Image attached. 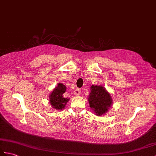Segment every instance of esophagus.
Returning a JSON list of instances; mask_svg holds the SVG:
<instances>
[{"label":"esophagus","mask_w":156,"mask_h":156,"mask_svg":"<svg viewBox=\"0 0 156 156\" xmlns=\"http://www.w3.org/2000/svg\"><path fill=\"white\" fill-rule=\"evenodd\" d=\"M81 93V90L79 89H76L75 90H74V94L75 95H79Z\"/></svg>","instance_id":"34e87169"}]
</instances>
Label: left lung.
<instances>
[{
    "label": "left lung",
    "instance_id": "8db88e82",
    "mask_svg": "<svg viewBox=\"0 0 156 156\" xmlns=\"http://www.w3.org/2000/svg\"><path fill=\"white\" fill-rule=\"evenodd\" d=\"M90 89L88 98L90 107L98 116L105 115L112 104L111 94L102 86L92 85Z\"/></svg>",
    "mask_w": 156,
    "mask_h": 156
}]
</instances>
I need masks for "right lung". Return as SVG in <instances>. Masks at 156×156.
Wrapping results in <instances>:
<instances>
[{
  "instance_id": "obj_1",
  "label": "right lung",
  "mask_w": 156,
  "mask_h": 156,
  "mask_svg": "<svg viewBox=\"0 0 156 156\" xmlns=\"http://www.w3.org/2000/svg\"><path fill=\"white\" fill-rule=\"evenodd\" d=\"M66 87L62 83H58L51 94H49V103L51 105L52 108L55 110H61L65 108L66 105L69 98H65L63 97V93H66Z\"/></svg>"
}]
</instances>
